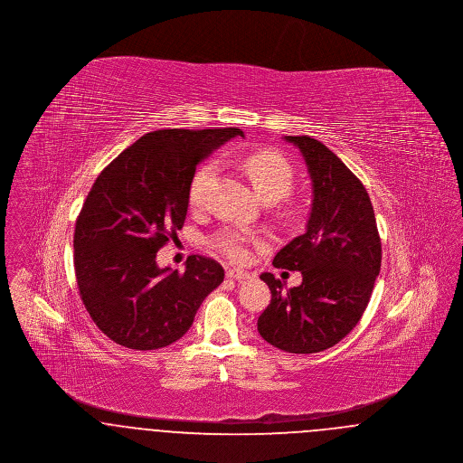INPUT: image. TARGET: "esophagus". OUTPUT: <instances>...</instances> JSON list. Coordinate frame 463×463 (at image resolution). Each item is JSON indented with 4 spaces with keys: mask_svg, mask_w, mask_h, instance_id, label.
Here are the masks:
<instances>
[{
    "mask_svg": "<svg viewBox=\"0 0 463 463\" xmlns=\"http://www.w3.org/2000/svg\"><path fill=\"white\" fill-rule=\"evenodd\" d=\"M227 278L229 279H236V281H246V279H250L251 278V274L250 272H246V270H241V269H227Z\"/></svg>",
    "mask_w": 463,
    "mask_h": 463,
    "instance_id": "obj_1",
    "label": "esophagus"
}]
</instances>
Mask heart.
Listing matches in <instances>:
<instances>
[{"label":"heart","mask_w":463,"mask_h":463,"mask_svg":"<svg viewBox=\"0 0 463 463\" xmlns=\"http://www.w3.org/2000/svg\"><path fill=\"white\" fill-rule=\"evenodd\" d=\"M244 174L253 184L255 193L264 201H276L287 196L293 185L295 172L287 157L270 149H259L244 156L241 161ZM217 174V163L206 161L196 168L189 182V204L198 208L203 204L206 191ZM255 242V238L240 232V231H223L213 244L234 262H246L250 259V244Z\"/></svg>","instance_id":"1"}]
</instances>
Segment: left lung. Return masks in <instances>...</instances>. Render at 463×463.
Returning a JSON list of instances; mask_svg holds the SVG:
<instances>
[{
    "mask_svg": "<svg viewBox=\"0 0 463 463\" xmlns=\"http://www.w3.org/2000/svg\"><path fill=\"white\" fill-rule=\"evenodd\" d=\"M306 159L312 178V208L306 234L278 251L272 264L302 272L300 287L264 272L272 293L259 317L270 345L293 354L321 353L359 323L382 264L373 206L361 180L319 140L287 137Z\"/></svg>",
    "mask_w": 463,
    "mask_h": 463,
    "instance_id": "left-lung-1",
    "label": "left lung"
}]
</instances>
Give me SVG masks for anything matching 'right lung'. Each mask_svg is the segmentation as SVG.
I'll return each instance as SVG.
<instances>
[{
	"label": "right lung",
	"mask_w": 463,
	"mask_h": 463,
	"mask_svg": "<svg viewBox=\"0 0 463 463\" xmlns=\"http://www.w3.org/2000/svg\"><path fill=\"white\" fill-rule=\"evenodd\" d=\"M236 135L240 128L146 133L93 182L76 219L74 272L90 317L112 342L135 351L174 344L223 281L213 259L191 255L178 272L159 269L156 253L184 227L199 161Z\"/></svg>",
	"instance_id": "add662e5"
}]
</instances>
